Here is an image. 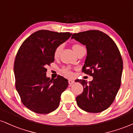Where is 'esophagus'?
Returning <instances> with one entry per match:
<instances>
[{
    "label": "esophagus",
    "instance_id": "34e87169",
    "mask_svg": "<svg viewBox=\"0 0 133 133\" xmlns=\"http://www.w3.org/2000/svg\"><path fill=\"white\" fill-rule=\"evenodd\" d=\"M68 83L70 85H71V84H74V81H72V80H70V79H69V80L68 81Z\"/></svg>",
    "mask_w": 133,
    "mask_h": 133
}]
</instances>
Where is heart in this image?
<instances>
[{"mask_svg": "<svg viewBox=\"0 0 133 133\" xmlns=\"http://www.w3.org/2000/svg\"><path fill=\"white\" fill-rule=\"evenodd\" d=\"M72 48L73 51H74V52L76 53V54H77V53L79 52L82 49L84 48V47L82 45H81V44L76 43L72 45ZM62 49V45H59L56 47L54 49V57L55 59H57L58 57H59V55H60L61 51ZM61 72L63 75L68 77H70L72 76V72L71 69L68 67H64V68H62L61 69Z\"/></svg>", "mask_w": 133, "mask_h": 133, "instance_id": "1", "label": "heart"}]
</instances>
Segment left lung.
I'll return each instance as SVG.
<instances>
[{"instance_id": "obj_1", "label": "left lung", "mask_w": 133, "mask_h": 133, "mask_svg": "<svg viewBox=\"0 0 133 133\" xmlns=\"http://www.w3.org/2000/svg\"><path fill=\"white\" fill-rule=\"evenodd\" d=\"M72 39L86 45L88 54L82 72L93 77L92 81L77 79L83 92L77 104L88 112L106 110L113 103L121 83L123 62L119 49L109 36L98 30L73 34Z\"/></svg>"}]
</instances>
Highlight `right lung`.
Returning <instances> with one entry per match:
<instances>
[{"instance_id": "obj_1", "label": "right lung", "mask_w": 133, "mask_h": 133, "mask_svg": "<svg viewBox=\"0 0 133 133\" xmlns=\"http://www.w3.org/2000/svg\"><path fill=\"white\" fill-rule=\"evenodd\" d=\"M71 36L69 32H35L23 42L14 64L15 85L23 104L33 112L48 114L59 106L68 81L61 76L46 77L47 66L54 61V51Z\"/></svg>"}]
</instances>
